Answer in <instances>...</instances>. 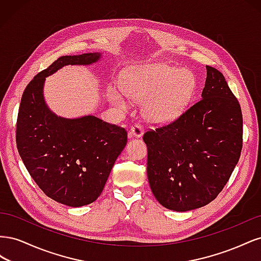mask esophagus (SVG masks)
Here are the masks:
<instances>
[{
	"label": "esophagus",
	"instance_id": "esophagus-1",
	"mask_svg": "<svg viewBox=\"0 0 261 261\" xmlns=\"http://www.w3.org/2000/svg\"><path fill=\"white\" fill-rule=\"evenodd\" d=\"M143 134H144V129L138 124L134 125L133 127L130 128V132H129V135L132 137H135V138H140L141 136H143Z\"/></svg>",
	"mask_w": 261,
	"mask_h": 261
}]
</instances>
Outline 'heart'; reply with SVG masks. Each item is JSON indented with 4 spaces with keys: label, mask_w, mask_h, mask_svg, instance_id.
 <instances>
[{
    "label": "heart",
    "mask_w": 261,
    "mask_h": 261,
    "mask_svg": "<svg viewBox=\"0 0 261 261\" xmlns=\"http://www.w3.org/2000/svg\"><path fill=\"white\" fill-rule=\"evenodd\" d=\"M196 87V77L191 70L163 63L139 66L121 80L125 96L139 103L144 102V116L160 125L175 121L184 113ZM110 100L118 108H127L126 101L115 90L110 92Z\"/></svg>",
    "instance_id": "1"
}]
</instances>
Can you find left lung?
Returning <instances> with one entry per match:
<instances>
[{
	"instance_id": "left-lung-1",
	"label": "left lung",
	"mask_w": 261,
	"mask_h": 261,
	"mask_svg": "<svg viewBox=\"0 0 261 261\" xmlns=\"http://www.w3.org/2000/svg\"><path fill=\"white\" fill-rule=\"evenodd\" d=\"M206 68L201 100L176 121L144 135L150 188L159 203L173 211L211 202L241 156V106L222 73Z\"/></svg>"
}]
</instances>
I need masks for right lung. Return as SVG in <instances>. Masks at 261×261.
<instances>
[{
  "label": "right lung",
  "instance_id": "obj_1",
  "mask_svg": "<svg viewBox=\"0 0 261 261\" xmlns=\"http://www.w3.org/2000/svg\"><path fill=\"white\" fill-rule=\"evenodd\" d=\"M102 53L61 57L37 74L22 93L16 144L30 176L60 203L82 207L101 195L113 165L127 143V133L94 115L67 118L44 99L45 78L67 65H92Z\"/></svg>",
  "mask_w": 261,
  "mask_h": 261
}]
</instances>
